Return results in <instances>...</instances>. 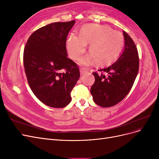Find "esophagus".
<instances>
[{"label":"esophagus","mask_w":159,"mask_h":159,"mask_svg":"<svg viewBox=\"0 0 159 159\" xmlns=\"http://www.w3.org/2000/svg\"><path fill=\"white\" fill-rule=\"evenodd\" d=\"M87 71H88V70H87V69L84 68H80V74H81V75L84 74L86 73V72H87Z\"/></svg>","instance_id":"esophagus-1"}]
</instances>
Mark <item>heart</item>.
I'll use <instances>...</instances> for the list:
<instances>
[{
    "label": "heart",
    "instance_id": "obj_1",
    "mask_svg": "<svg viewBox=\"0 0 159 159\" xmlns=\"http://www.w3.org/2000/svg\"><path fill=\"white\" fill-rule=\"evenodd\" d=\"M90 55L80 60V64L88 66L93 60L99 65H105L115 60L121 52L124 37L121 32L103 25H87L81 28L79 36L71 34L66 42V48L71 59L78 60L89 44Z\"/></svg>",
    "mask_w": 159,
    "mask_h": 159
}]
</instances>
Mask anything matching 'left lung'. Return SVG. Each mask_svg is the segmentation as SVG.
Returning <instances> with one entry per match:
<instances>
[{
  "mask_svg": "<svg viewBox=\"0 0 159 159\" xmlns=\"http://www.w3.org/2000/svg\"><path fill=\"white\" fill-rule=\"evenodd\" d=\"M125 48L111 65L93 72L95 82L90 91L94 102L102 107L114 106L126 97L137 75L139 59L132 38L123 31Z\"/></svg>",
  "mask_w": 159,
  "mask_h": 159,
  "instance_id": "8db88e82",
  "label": "left lung"
}]
</instances>
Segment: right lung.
<instances>
[{
    "label": "right lung",
    "mask_w": 159,
    "mask_h": 159,
    "mask_svg": "<svg viewBox=\"0 0 159 159\" xmlns=\"http://www.w3.org/2000/svg\"><path fill=\"white\" fill-rule=\"evenodd\" d=\"M75 20L54 22L34 32L23 54L28 83L36 97L48 106L63 108L71 100L80 69L68 57L66 39ZM64 70V72H62Z\"/></svg>",
    "instance_id": "right-lung-1"
}]
</instances>
